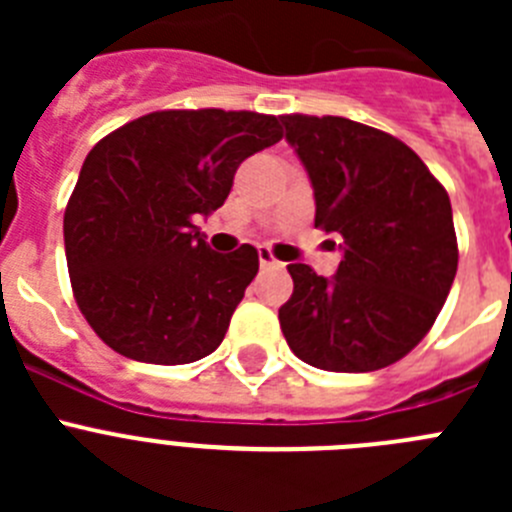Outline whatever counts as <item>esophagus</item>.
I'll return each mask as SVG.
<instances>
[{
  "instance_id": "obj_1",
  "label": "esophagus",
  "mask_w": 512,
  "mask_h": 512,
  "mask_svg": "<svg viewBox=\"0 0 512 512\" xmlns=\"http://www.w3.org/2000/svg\"><path fill=\"white\" fill-rule=\"evenodd\" d=\"M259 264L264 266V269H269V266H279V261L274 259V253H271L269 248L261 246V248H259Z\"/></svg>"
}]
</instances>
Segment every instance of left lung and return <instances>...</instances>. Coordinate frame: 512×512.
I'll return each mask as SVG.
<instances>
[{
    "label": "left lung",
    "mask_w": 512,
    "mask_h": 512,
    "mask_svg": "<svg viewBox=\"0 0 512 512\" xmlns=\"http://www.w3.org/2000/svg\"><path fill=\"white\" fill-rule=\"evenodd\" d=\"M315 192V228L343 238L330 279L289 264L279 307L289 348L325 372H377L436 323L456 277L454 215L418 153L346 117L282 115Z\"/></svg>",
    "instance_id": "8db88e82"
}]
</instances>
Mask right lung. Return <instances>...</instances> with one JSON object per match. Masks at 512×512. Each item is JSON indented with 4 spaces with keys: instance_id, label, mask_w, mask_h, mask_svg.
I'll list each match as a JSON object with an SVG mask.
<instances>
[{
    "instance_id": "1",
    "label": "right lung",
    "mask_w": 512,
    "mask_h": 512,
    "mask_svg": "<svg viewBox=\"0 0 512 512\" xmlns=\"http://www.w3.org/2000/svg\"><path fill=\"white\" fill-rule=\"evenodd\" d=\"M279 140L274 115L164 110L89 151L63 243L76 305L112 351L174 366L223 343L259 251L215 253L194 223L223 207L248 156Z\"/></svg>"
}]
</instances>
